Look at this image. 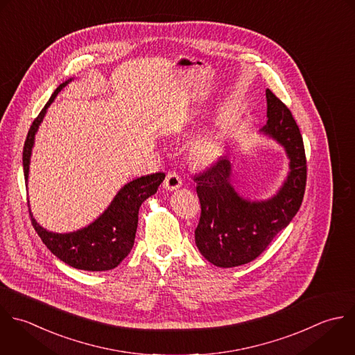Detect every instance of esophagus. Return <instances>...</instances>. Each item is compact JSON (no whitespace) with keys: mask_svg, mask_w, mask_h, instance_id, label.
<instances>
[{"mask_svg":"<svg viewBox=\"0 0 355 355\" xmlns=\"http://www.w3.org/2000/svg\"><path fill=\"white\" fill-rule=\"evenodd\" d=\"M182 181H181V177L175 173V171H168L167 175H166V180L163 182L164 188L167 191H174V189H178L181 187Z\"/></svg>","mask_w":355,"mask_h":355,"instance_id":"34e87169","label":"esophagus"}]
</instances>
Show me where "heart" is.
<instances>
[{"label": "heart", "instance_id": "obj_1", "mask_svg": "<svg viewBox=\"0 0 355 355\" xmlns=\"http://www.w3.org/2000/svg\"><path fill=\"white\" fill-rule=\"evenodd\" d=\"M221 155V146L214 139H205L195 144L191 149V159L198 164H209Z\"/></svg>", "mask_w": 355, "mask_h": 355}]
</instances>
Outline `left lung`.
Returning a JSON list of instances; mask_svg holds the SVG:
<instances>
[{"label": "left lung", "instance_id": "8db88e82", "mask_svg": "<svg viewBox=\"0 0 355 355\" xmlns=\"http://www.w3.org/2000/svg\"><path fill=\"white\" fill-rule=\"evenodd\" d=\"M267 96V125L263 132L275 138L291 159V173L279 192L266 202L241 198L231 185V163L220 157L195 174L200 218L195 242L202 256L223 268L238 267L257 259L299 211L307 184V159L292 112L271 91Z\"/></svg>", "mask_w": 355, "mask_h": 355}]
</instances>
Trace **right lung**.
Segmentation results:
<instances>
[{"mask_svg": "<svg viewBox=\"0 0 355 355\" xmlns=\"http://www.w3.org/2000/svg\"><path fill=\"white\" fill-rule=\"evenodd\" d=\"M67 83L69 81L60 84L55 89L46 105L30 125L23 146V171L26 182L34 135L48 106ZM164 177V173H155L132 180L120 189L99 218L80 231L70 234L49 232L40 227L33 218L31 211H28L31 224L45 246L67 266L84 271L113 270L128 256L134 246L138 211L142 202L156 193Z\"/></svg>", "mask_w": 355, "mask_h": 355, "instance_id": "obj_1", "label": "right lung"}]
</instances>
